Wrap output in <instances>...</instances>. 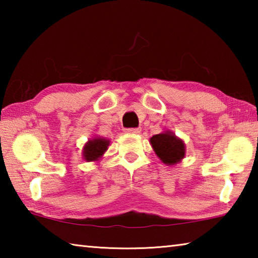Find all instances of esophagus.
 <instances>
[{
	"instance_id": "34e87169",
	"label": "esophagus",
	"mask_w": 258,
	"mask_h": 258,
	"mask_svg": "<svg viewBox=\"0 0 258 258\" xmlns=\"http://www.w3.org/2000/svg\"><path fill=\"white\" fill-rule=\"evenodd\" d=\"M141 132V128H126L125 130V133H128V134H139Z\"/></svg>"
}]
</instances>
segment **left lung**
<instances>
[{
	"mask_svg": "<svg viewBox=\"0 0 258 258\" xmlns=\"http://www.w3.org/2000/svg\"><path fill=\"white\" fill-rule=\"evenodd\" d=\"M150 143L158 158L168 166L180 163L185 156L184 142L169 131L154 135Z\"/></svg>",
	"mask_w": 258,
	"mask_h": 258,
	"instance_id": "8db88e82",
	"label": "left lung"
}]
</instances>
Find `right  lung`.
I'll return each mask as SVG.
<instances>
[{
  "mask_svg": "<svg viewBox=\"0 0 258 258\" xmlns=\"http://www.w3.org/2000/svg\"><path fill=\"white\" fill-rule=\"evenodd\" d=\"M109 143V140L98 137L89 140L83 148V158L86 161H98L107 151Z\"/></svg>",
  "mask_w": 258,
  "mask_h": 258,
  "instance_id": "1",
  "label": "right lung"
}]
</instances>
